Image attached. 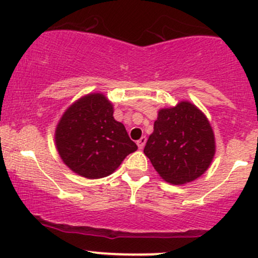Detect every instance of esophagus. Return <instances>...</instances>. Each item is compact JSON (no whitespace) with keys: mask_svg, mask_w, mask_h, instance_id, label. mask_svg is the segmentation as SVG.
<instances>
[{"mask_svg":"<svg viewBox=\"0 0 258 258\" xmlns=\"http://www.w3.org/2000/svg\"><path fill=\"white\" fill-rule=\"evenodd\" d=\"M146 142H147L146 136H143V137H142L141 139H138V141H137V146H138L139 149H143L144 146H146Z\"/></svg>","mask_w":258,"mask_h":258,"instance_id":"34e87169","label":"esophagus"}]
</instances>
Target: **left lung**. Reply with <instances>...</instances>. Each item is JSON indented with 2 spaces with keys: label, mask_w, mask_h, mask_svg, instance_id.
<instances>
[{
  "label": "left lung",
  "mask_w": 258,
  "mask_h": 258,
  "mask_svg": "<svg viewBox=\"0 0 258 258\" xmlns=\"http://www.w3.org/2000/svg\"><path fill=\"white\" fill-rule=\"evenodd\" d=\"M144 154L166 182L184 184L200 177L211 164L214 131L197 106L180 102L159 111Z\"/></svg>",
  "instance_id": "left-lung-1"
}]
</instances>
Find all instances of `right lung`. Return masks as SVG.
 Wrapping results in <instances>:
<instances>
[{
	"mask_svg": "<svg viewBox=\"0 0 258 258\" xmlns=\"http://www.w3.org/2000/svg\"><path fill=\"white\" fill-rule=\"evenodd\" d=\"M103 94H87L64 112L55 130V144L64 164L75 173L94 179L109 176L137 144L112 116Z\"/></svg>",
	"mask_w": 258,
	"mask_h": 258,
	"instance_id": "add662e5",
	"label": "right lung"
}]
</instances>
